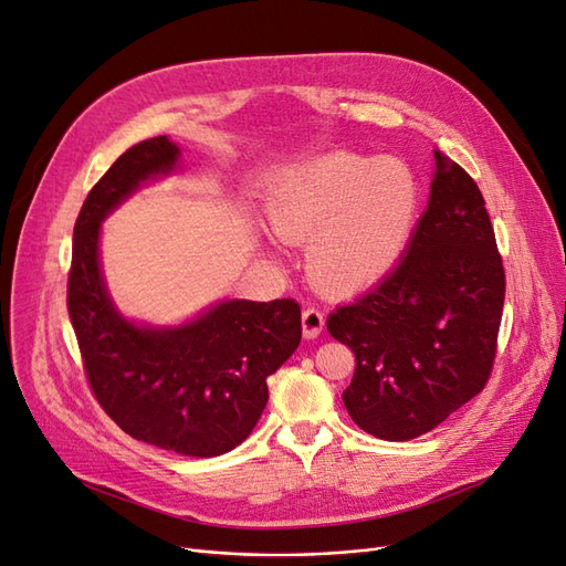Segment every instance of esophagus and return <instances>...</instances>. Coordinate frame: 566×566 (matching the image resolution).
I'll use <instances>...</instances> for the list:
<instances>
[{
	"instance_id": "1",
	"label": "esophagus",
	"mask_w": 566,
	"mask_h": 566,
	"mask_svg": "<svg viewBox=\"0 0 566 566\" xmlns=\"http://www.w3.org/2000/svg\"><path fill=\"white\" fill-rule=\"evenodd\" d=\"M325 325V314L318 310V306H306L302 312V333L306 339H314L321 335Z\"/></svg>"
}]
</instances>
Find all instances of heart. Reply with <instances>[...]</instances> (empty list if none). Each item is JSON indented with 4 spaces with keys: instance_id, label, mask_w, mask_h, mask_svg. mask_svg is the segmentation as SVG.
<instances>
[{
    "instance_id": "1",
    "label": "heart",
    "mask_w": 566,
    "mask_h": 566,
    "mask_svg": "<svg viewBox=\"0 0 566 566\" xmlns=\"http://www.w3.org/2000/svg\"><path fill=\"white\" fill-rule=\"evenodd\" d=\"M420 210V181L397 158L328 153L287 169L271 188L269 224L285 243H310L312 279L358 293L397 266Z\"/></svg>"
}]
</instances>
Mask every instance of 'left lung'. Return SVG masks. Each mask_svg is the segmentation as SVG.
<instances>
[{
    "label": "left lung",
    "instance_id": "1",
    "mask_svg": "<svg viewBox=\"0 0 566 566\" xmlns=\"http://www.w3.org/2000/svg\"><path fill=\"white\" fill-rule=\"evenodd\" d=\"M434 160L430 202L397 269L328 316L356 356L342 401L387 441L430 432L476 397L499 347L505 269L484 196L441 150Z\"/></svg>",
    "mask_w": 566,
    "mask_h": 566
}]
</instances>
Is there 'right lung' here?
I'll list each match as a JSON object with an SVG mask.
<instances>
[{
    "mask_svg": "<svg viewBox=\"0 0 566 566\" xmlns=\"http://www.w3.org/2000/svg\"><path fill=\"white\" fill-rule=\"evenodd\" d=\"M179 148L156 136L132 146L96 181L73 231L67 314L96 401L119 430L191 458L245 441L269 401L266 378L300 345L295 300L219 302L179 328L119 316L98 266V229L142 181L172 172Z\"/></svg>",
    "mask_w": 566,
    "mask_h": 566,
    "instance_id": "right-lung-1",
    "label": "right lung"
}]
</instances>
